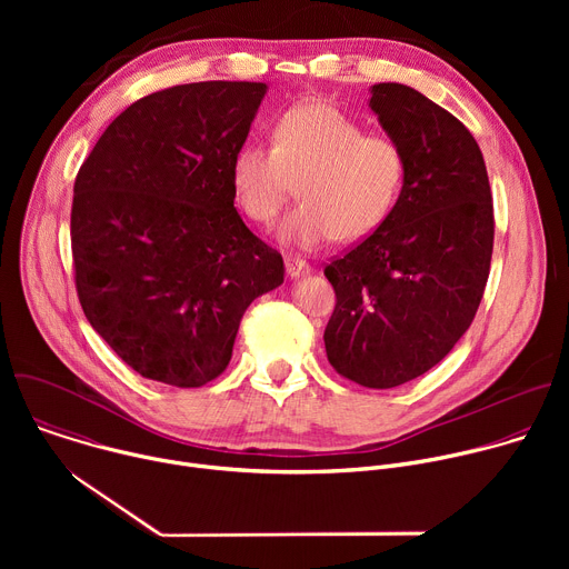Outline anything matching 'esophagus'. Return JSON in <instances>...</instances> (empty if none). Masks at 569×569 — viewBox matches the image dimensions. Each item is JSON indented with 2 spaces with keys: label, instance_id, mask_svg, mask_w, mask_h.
Listing matches in <instances>:
<instances>
[{
  "label": "esophagus",
  "instance_id": "1",
  "mask_svg": "<svg viewBox=\"0 0 569 569\" xmlns=\"http://www.w3.org/2000/svg\"><path fill=\"white\" fill-rule=\"evenodd\" d=\"M286 272L290 279H299L310 274V266L297 257H286Z\"/></svg>",
  "mask_w": 569,
  "mask_h": 569
}]
</instances>
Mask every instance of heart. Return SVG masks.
Instances as JSON below:
<instances>
[{
  "mask_svg": "<svg viewBox=\"0 0 569 569\" xmlns=\"http://www.w3.org/2000/svg\"><path fill=\"white\" fill-rule=\"evenodd\" d=\"M272 143L248 141L231 159L236 202L257 222H272L288 196L290 176L303 173L301 198L277 227L286 248L312 250L338 236L358 240L391 211L405 180L400 146L385 134H365L340 108L306 101L286 110Z\"/></svg>",
  "mask_w": 569,
  "mask_h": 569,
  "instance_id": "obj_1",
  "label": "heart"
}]
</instances>
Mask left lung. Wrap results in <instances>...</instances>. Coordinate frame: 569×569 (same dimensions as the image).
<instances>
[{"instance_id":"obj_1","label":"left lung","mask_w":569,"mask_h":569,"mask_svg":"<svg viewBox=\"0 0 569 569\" xmlns=\"http://www.w3.org/2000/svg\"><path fill=\"white\" fill-rule=\"evenodd\" d=\"M369 92L371 112L402 150L405 180L378 229L323 270L338 297L323 345L338 373L389 389L430 371L468 331L496 227L468 128L415 88Z\"/></svg>"}]
</instances>
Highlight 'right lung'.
<instances>
[{"instance_id":"add662e5","label":"right lung","mask_w":569,"mask_h":569,"mask_svg":"<svg viewBox=\"0 0 569 569\" xmlns=\"http://www.w3.org/2000/svg\"><path fill=\"white\" fill-rule=\"evenodd\" d=\"M266 83L207 80L126 108L83 161L71 204L76 290L92 329L143 378L202 387L283 259L233 207L231 159Z\"/></svg>"}]
</instances>
